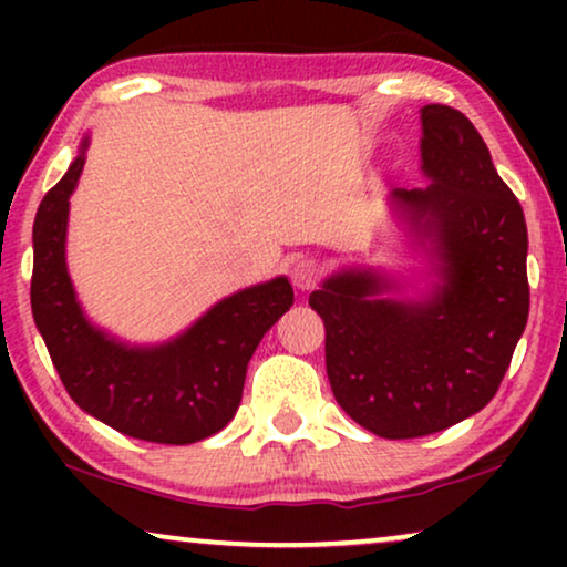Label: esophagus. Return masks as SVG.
Instances as JSON below:
<instances>
[{
	"label": "esophagus",
	"mask_w": 567,
	"mask_h": 567,
	"mask_svg": "<svg viewBox=\"0 0 567 567\" xmlns=\"http://www.w3.org/2000/svg\"><path fill=\"white\" fill-rule=\"evenodd\" d=\"M289 276H291L293 289L309 291V289H315L317 281H320L322 268H320V262H317L315 258H299L291 266V274Z\"/></svg>",
	"instance_id": "esophagus-1"
}]
</instances>
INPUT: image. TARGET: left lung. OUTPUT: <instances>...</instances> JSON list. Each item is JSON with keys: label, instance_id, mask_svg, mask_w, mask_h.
Returning a JSON list of instances; mask_svg holds the SVG:
<instances>
[{"label": "left lung", "instance_id": "left-lung-1", "mask_svg": "<svg viewBox=\"0 0 567 567\" xmlns=\"http://www.w3.org/2000/svg\"><path fill=\"white\" fill-rule=\"evenodd\" d=\"M429 188H394L392 208L439 260L425 301L379 299L371 270H346L309 293L324 322L338 405L382 439H417L483 410L498 392L529 317L526 221L467 115L421 111Z\"/></svg>", "mask_w": 567, "mask_h": 567}]
</instances>
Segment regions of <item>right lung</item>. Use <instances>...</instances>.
I'll list each match as a JSON object with an SVG mask.
<instances>
[{
    "instance_id": "obj_1",
    "label": "right lung",
    "mask_w": 567,
    "mask_h": 567,
    "mask_svg": "<svg viewBox=\"0 0 567 567\" xmlns=\"http://www.w3.org/2000/svg\"><path fill=\"white\" fill-rule=\"evenodd\" d=\"M87 138L66 175L45 193L33 227L30 305L69 398L126 436L193 444L235 417L247 363L293 305L284 276L237 291L165 346L131 348L87 322L66 270L69 196Z\"/></svg>"
}]
</instances>
